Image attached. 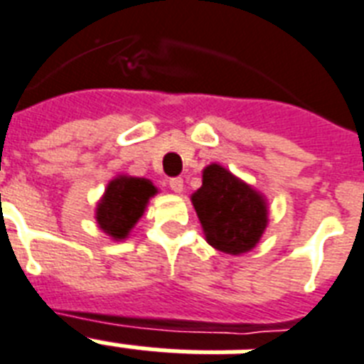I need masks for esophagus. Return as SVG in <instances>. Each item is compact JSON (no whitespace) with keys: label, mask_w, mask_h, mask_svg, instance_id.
<instances>
[{"label":"esophagus","mask_w":364,"mask_h":364,"mask_svg":"<svg viewBox=\"0 0 364 364\" xmlns=\"http://www.w3.org/2000/svg\"><path fill=\"white\" fill-rule=\"evenodd\" d=\"M168 185H170V188H172L173 192H177V194H179V192H183V179H181V177H172V179L168 181Z\"/></svg>","instance_id":"1"}]
</instances>
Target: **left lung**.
I'll return each mask as SVG.
<instances>
[{
  "mask_svg": "<svg viewBox=\"0 0 364 364\" xmlns=\"http://www.w3.org/2000/svg\"><path fill=\"white\" fill-rule=\"evenodd\" d=\"M207 242L231 255L250 252L267 228V203L259 192L218 164L203 170V185L192 194Z\"/></svg>",
  "mask_w": 364,
  "mask_h": 364,
  "instance_id": "8db88e82",
  "label": "left lung"
}]
</instances>
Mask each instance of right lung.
Listing matches in <instances>:
<instances>
[{"label":"right lung","mask_w":364,"mask_h":364,"mask_svg":"<svg viewBox=\"0 0 364 364\" xmlns=\"http://www.w3.org/2000/svg\"><path fill=\"white\" fill-rule=\"evenodd\" d=\"M155 192L154 183L144 177H116L109 183L105 196L97 205V224L112 239H125Z\"/></svg>","instance_id":"add662e5"}]
</instances>
